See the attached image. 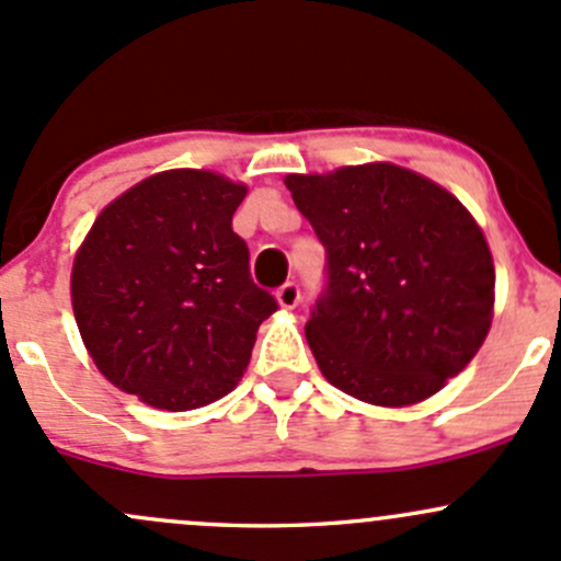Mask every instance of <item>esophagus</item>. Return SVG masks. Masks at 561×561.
Segmentation results:
<instances>
[{
	"mask_svg": "<svg viewBox=\"0 0 561 561\" xmlns=\"http://www.w3.org/2000/svg\"><path fill=\"white\" fill-rule=\"evenodd\" d=\"M275 297H278V302H280L283 310H294V307L299 305V299H302V291H299V283H294V280L283 283Z\"/></svg>",
	"mask_w": 561,
	"mask_h": 561,
	"instance_id": "34e87169",
	"label": "esophagus"
}]
</instances>
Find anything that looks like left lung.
Wrapping results in <instances>:
<instances>
[{
  "mask_svg": "<svg viewBox=\"0 0 561 561\" xmlns=\"http://www.w3.org/2000/svg\"><path fill=\"white\" fill-rule=\"evenodd\" d=\"M327 249V283L305 327L334 388L407 407L466 369L495 305L486 240L462 203L390 162L286 179Z\"/></svg>",
  "mask_w": 561,
  "mask_h": 561,
  "instance_id": "obj_1",
  "label": "left lung"
}]
</instances>
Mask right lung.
Listing matches in <instances>:
<instances>
[{
  "instance_id": "1",
  "label": "right lung",
  "mask_w": 561,
  "mask_h": 561,
  "mask_svg": "<svg viewBox=\"0 0 561 561\" xmlns=\"http://www.w3.org/2000/svg\"><path fill=\"white\" fill-rule=\"evenodd\" d=\"M243 184L165 171L110 203L71 270V305L101 375L149 407L230 393L278 299L251 278L232 232Z\"/></svg>"
}]
</instances>
